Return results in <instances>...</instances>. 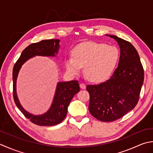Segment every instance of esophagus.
<instances>
[{
  "mask_svg": "<svg viewBox=\"0 0 153 153\" xmlns=\"http://www.w3.org/2000/svg\"><path fill=\"white\" fill-rule=\"evenodd\" d=\"M80 88H82V89H86V85L83 83L80 84Z\"/></svg>",
  "mask_w": 153,
  "mask_h": 153,
  "instance_id": "obj_1",
  "label": "esophagus"
}]
</instances>
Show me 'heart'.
<instances>
[{
  "label": "heart",
  "instance_id": "obj_1",
  "mask_svg": "<svg viewBox=\"0 0 153 153\" xmlns=\"http://www.w3.org/2000/svg\"><path fill=\"white\" fill-rule=\"evenodd\" d=\"M73 57H67L65 65L68 73L79 74L84 67L86 79L94 83L108 80L117 67L120 52L116 47L104 43L86 42L73 49Z\"/></svg>",
  "mask_w": 153,
  "mask_h": 153
}]
</instances>
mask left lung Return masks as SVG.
<instances>
[{
	"mask_svg": "<svg viewBox=\"0 0 153 153\" xmlns=\"http://www.w3.org/2000/svg\"><path fill=\"white\" fill-rule=\"evenodd\" d=\"M120 48L118 66L110 79L98 85H88L90 113L96 119L110 122L125 116L135 107L144 81V71L134 46L116 36Z\"/></svg>",
	"mask_w": 153,
	"mask_h": 153,
	"instance_id": "obj_1",
	"label": "left lung"
}]
</instances>
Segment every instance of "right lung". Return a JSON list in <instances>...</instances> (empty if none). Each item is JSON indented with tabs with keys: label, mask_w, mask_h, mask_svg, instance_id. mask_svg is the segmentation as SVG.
<instances>
[{
	"label": "right lung",
	"mask_w": 153,
	"mask_h": 153,
	"mask_svg": "<svg viewBox=\"0 0 153 153\" xmlns=\"http://www.w3.org/2000/svg\"><path fill=\"white\" fill-rule=\"evenodd\" d=\"M59 39H48L32 43L22 53L20 58L15 63L12 73L13 80V96L16 105L22 112L25 117L32 123L40 126H52L60 123L67 114L68 106L71 100L80 91L77 80L68 82H58L52 104L49 110L42 115H34L26 111L21 105L16 92V80L18 73L22 65L35 56L54 57L58 54L60 45Z\"/></svg>",
	"instance_id": "1"
}]
</instances>
